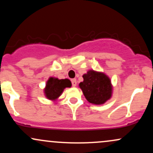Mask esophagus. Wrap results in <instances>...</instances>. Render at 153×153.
Segmentation results:
<instances>
[{"instance_id":"obj_1","label":"esophagus","mask_w":153,"mask_h":153,"mask_svg":"<svg viewBox=\"0 0 153 153\" xmlns=\"http://www.w3.org/2000/svg\"><path fill=\"white\" fill-rule=\"evenodd\" d=\"M71 82H72V85H73V87L76 86V85H77L76 79H72Z\"/></svg>"}]
</instances>
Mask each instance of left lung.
Returning a JSON list of instances; mask_svg holds the SVG:
<instances>
[{"mask_svg": "<svg viewBox=\"0 0 153 153\" xmlns=\"http://www.w3.org/2000/svg\"><path fill=\"white\" fill-rule=\"evenodd\" d=\"M79 87L89 103L101 105L111 98L113 86L110 78L102 72L89 70L82 75Z\"/></svg>", "mask_w": 153, "mask_h": 153, "instance_id": "1", "label": "left lung"}]
</instances>
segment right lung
<instances>
[{
    "mask_svg": "<svg viewBox=\"0 0 153 153\" xmlns=\"http://www.w3.org/2000/svg\"><path fill=\"white\" fill-rule=\"evenodd\" d=\"M72 83L69 79H58L50 77L47 81L46 86L44 89L45 96L47 99L51 101H56L65 88H71Z\"/></svg>",
    "mask_w": 153,
    "mask_h": 153,
    "instance_id": "1",
    "label": "right lung"
}]
</instances>
